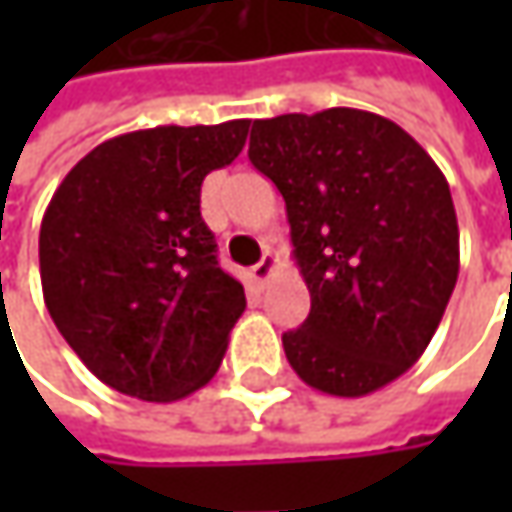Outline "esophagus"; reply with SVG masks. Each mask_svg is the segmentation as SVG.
<instances>
[{
  "mask_svg": "<svg viewBox=\"0 0 512 512\" xmlns=\"http://www.w3.org/2000/svg\"><path fill=\"white\" fill-rule=\"evenodd\" d=\"M273 270H276V256H273V253L267 250L265 256H262V262H259V265L250 267V279H253L256 285L262 287L267 282V279H270V273H273Z\"/></svg>",
  "mask_w": 512,
  "mask_h": 512,
  "instance_id": "1",
  "label": "esophagus"
}]
</instances>
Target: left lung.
<instances>
[{
	"instance_id": "8db88e82",
	"label": "left lung",
	"mask_w": 512,
	"mask_h": 512,
	"mask_svg": "<svg viewBox=\"0 0 512 512\" xmlns=\"http://www.w3.org/2000/svg\"><path fill=\"white\" fill-rule=\"evenodd\" d=\"M253 168L282 193L305 325L282 336L299 379L356 399L419 362L459 279L450 185L396 122L356 108L256 119Z\"/></svg>"
}]
</instances>
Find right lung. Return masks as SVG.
<instances>
[{
	"label": "right lung",
	"instance_id": "add662e5",
	"mask_svg": "<svg viewBox=\"0 0 512 512\" xmlns=\"http://www.w3.org/2000/svg\"><path fill=\"white\" fill-rule=\"evenodd\" d=\"M250 119L162 125L102 142L76 162L39 230L53 325L90 373L142 402L205 387L245 313L219 267L199 199L210 170L245 148Z\"/></svg>",
	"mask_w": 512,
	"mask_h": 512
}]
</instances>
